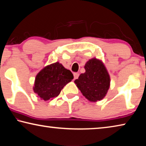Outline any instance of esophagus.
Returning <instances> with one entry per match:
<instances>
[{"mask_svg": "<svg viewBox=\"0 0 146 146\" xmlns=\"http://www.w3.org/2000/svg\"><path fill=\"white\" fill-rule=\"evenodd\" d=\"M73 75H74V78H75V79H76V78H78L79 74H78V73H74Z\"/></svg>", "mask_w": 146, "mask_h": 146, "instance_id": "obj_1", "label": "esophagus"}]
</instances>
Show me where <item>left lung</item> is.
<instances>
[{
	"label": "left lung",
	"instance_id": "left-lung-1",
	"mask_svg": "<svg viewBox=\"0 0 146 146\" xmlns=\"http://www.w3.org/2000/svg\"><path fill=\"white\" fill-rule=\"evenodd\" d=\"M86 72L75 80L82 95L91 102L102 100L110 86V76L102 62L96 58L85 64Z\"/></svg>",
	"mask_w": 146,
	"mask_h": 146
}]
</instances>
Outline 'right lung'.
Returning a JSON list of instances; mask_svg holds the SVG:
<instances>
[{"mask_svg":"<svg viewBox=\"0 0 146 146\" xmlns=\"http://www.w3.org/2000/svg\"><path fill=\"white\" fill-rule=\"evenodd\" d=\"M73 78V73L57 62L46 66L37 74L33 91L44 100L53 99Z\"/></svg>","mask_w":146,"mask_h":146,"instance_id":"1","label":"right lung"}]
</instances>
